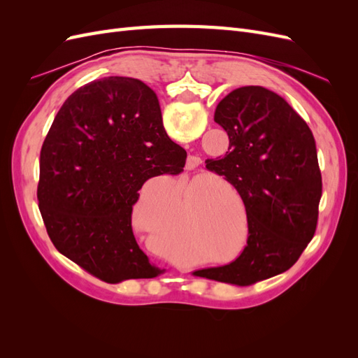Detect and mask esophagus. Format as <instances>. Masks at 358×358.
<instances>
[{
	"label": "esophagus",
	"mask_w": 358,
	"mask_h": 358,
	"mask_svg": "<svg viewBox=\"0 0 358 358\" xmlns=\"http://www.w3.org/2000/svg\"><path fill=\"white\" fill-rule=\"evenodd\" d=\"M200 164H201V159H200V157H194V155H191V157H188V159H187V170H194V169H197Z\"/></svg>",
	"instance_id": "34e87169"
}]
</instances>
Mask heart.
<instances>
[{
  "label": "heart",
  "instance_id": "1",
  "mask_svg": "<svg viewBox=\"0 0 358 358\" xmlns=\"http://www.w3.org/2000/svg\"><path fill=\"white\" fill-rule=\"evenodd\" d=\"M171 194V183L166 178H155L145 183L134 208V224L140 231L157 233L164 251L173 252L185 237L196 242L201 254H221L227 242V224L233 208L218 191H204L191 182L178 183ZM236 194V191H234Z\"/></svg>",
  "mask_w": 358,
  "mask_h": 358
}]
</instances>
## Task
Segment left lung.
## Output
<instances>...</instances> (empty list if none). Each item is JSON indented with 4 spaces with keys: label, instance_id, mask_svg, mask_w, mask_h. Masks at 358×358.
I'll list each match as a JSON object with an SVG mask.
<instances>
[{
    "label": "left lung",
    "instance_id": "obj_1",
    "mask_svg": "<svg viewBox=\"0 0 358 358\" xmlns=\"http://www.w3.org/2000/svg\"><path fill=\"white\" fill-rule=\"evenodd\" d=\"M215 122L230 138L225 155L206 159L241 194L248 241L234 262L192 272L239 287L285 272L315 234L322 180L315 138L278 94L242 86L216 106Z\"/></svg>",
    "mask_w": 358,
    "mask_h": 358
}]
</instances>
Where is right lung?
Returning <instances> with one entry per match:
<instances>
[{
    "label": "right lung",
    "mask_w": 358,
    "mask_h": 358,
    "mask_svg": "<svg viewBox=\"0 0 358 358\" xmlns=\"http://www.w3.org/2000/svg\"><path fill=\"white\" fill-rule=\"evenodd\" d=\"M187 152L162 127L155 92L110 76L62 104L40 154L38 209L58 251L107 284L155 278L133 233L143 183L179 175Z\"/></svg>",
    "instance_id": "add662e5"
}]
</instances>
